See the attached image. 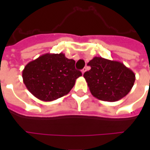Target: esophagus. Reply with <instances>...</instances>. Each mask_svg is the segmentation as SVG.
<instances>
[{
    "mask_svg": "<svg viewBox=\"0 0 150 150\" xmlns=\"http://www.w3.org/2000/svg\"><path fill=\"white\" fill-rule=\"evenodd\" d=\"M87 70H88V69H87V67H84V68L82 70V74H84L85 72L87 71Z\"/></svg>",
    "mask_w": 150,
    "mask_h": 150,
    "instance_id": "obj_1",
    "label": "esophagus"
}]
</instances>
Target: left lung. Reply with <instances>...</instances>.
I'll use <instances>...</instances> for the list:
<instances>
[{
    "mask_svg": "<svg viewBox=\"0 0 150 150\" xmlns=\"http://www.w3.org/2000/svg\"><path fill=\"white\" fill-rule=\"evenodd\" d=\"M91 70L83 74L89 90L100 100L115 102L131 91L135 74L119 61L94 57L88 63Z\"/></svg>",
    "mask_w": 150,
    "mask_h": 150,
    "instance_id": "1",
    "label": "left lung"
}]
</instances>
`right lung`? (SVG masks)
<instances>
[{"label":"right lung","mask_w":150,"mask_h":150,"mask_svg":"<svg viewBox=\"0 0 150 150\" xmlns=\"http://www.w3.org/2000/svg\"><path fill=\"white\" fill-rule=\"evenodd\" d=\"M75 64V60L66 58L63 53H47L25 65L22 71L23 82L40 100H55L68 94L82 75Z\"/></svg>","instance_id":"obj_1"}]
</instances>
